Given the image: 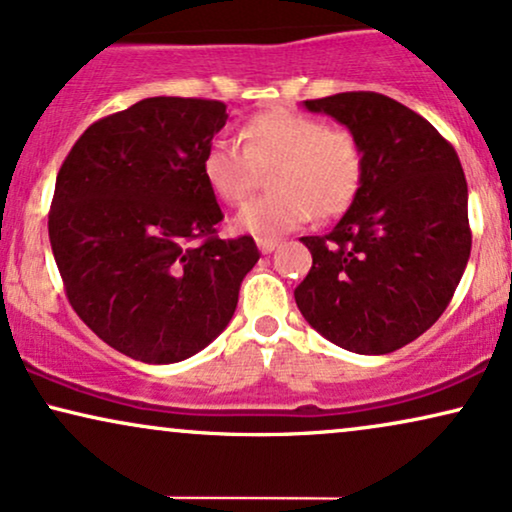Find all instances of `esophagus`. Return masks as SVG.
Masks as SVG:
<instances>
[{
    "mask_svg": "<svg viewBox=\"0 0 512 512\" xmlns=\"http://www.w3.org/2000/svg\"><path fill=\"white\" fill-rule=\"evenodd\" d=\"M256 244H258V249H261V254H270V251L277 249V244L280 242L272 240V237H258Z\"/></svg>",
    "mask_w": 512,
    "mask_h": 512,
    "instance_id": "34e87169",
    "label": "esophagus"
}]
</instances>
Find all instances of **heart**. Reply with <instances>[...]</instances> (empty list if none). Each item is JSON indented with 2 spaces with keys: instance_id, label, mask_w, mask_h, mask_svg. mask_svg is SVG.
I'll return each mask as SVG.
<instances>
[{
  "instance_id": "b5f03b06",
  "label": "heart",
  "mask_w": 512,
  "mask_h": 512,
  "mask_svg": "<svg viewBox=\"0 0 512 512\" xmlns=\"http://www.w3.org/2000/svg\"><path fill=\"white\" fill-rule=\"evenodd\" d=\"M244 145L214 138L202 157V174L225 204H242L270 171L268 195L254 199L235 218V228L256 237H277L331 218L355 202L364 178V152L348 129L329 126L305 112L277 108L242 124Z\"/></svg>"
}]
</instances>
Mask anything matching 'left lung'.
Segmentation results:
<instances>
[{"mask_svg":"<svg viewBox=\"0 0 512 512\" xmlns=\"http://www.w3.org/2000/svg\"><path fill=\"white\" fill-rule=\"evenodd\" d=\"M364 152L355 202L327 235L301 237L313 268L294 289L313 329L350 353L386 355L433 327L470 258L468 183L428 119L376 91L305 101Z\"/></svg>","mask_w":512,"mask_h":512,"instance_id":"1","label":"left lung"}]
</instances>
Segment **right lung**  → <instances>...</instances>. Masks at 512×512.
<instances>
[{"instance_id": "1", "label": "right lung", "mask_w": 512, "mask_h": 512, "mask_svg": "<svg viewBox=\"0 0 512 512\" xmlns=\"http://www.w3.org/2000/svg\"><path fill=\"white\" fill-rule=\"evenodd\" d=\"M225 103L155 96L98 119L56 178L49 240L72 310L126 357L171 364L228 327L254 268L251 235L221 240L202 157Z\"/></svg>"}]
</instances>
